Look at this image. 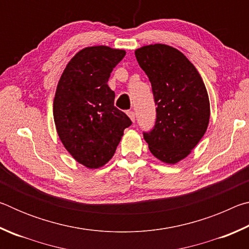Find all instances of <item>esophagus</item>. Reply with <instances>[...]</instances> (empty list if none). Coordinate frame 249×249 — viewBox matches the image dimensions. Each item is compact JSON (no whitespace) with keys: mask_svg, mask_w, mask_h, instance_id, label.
I'll use <instances>...</instances> for the list:
<instances>
[{"mask_svg":"<svg viewBox=\"0 0 249 249\" xmlns=\"http://www.w3.org/2000/svg\"><path fill=\"white\" fill-rule=\"evenodd\" d=\"M127 115H128V117L130 119V121L135 122V113L133 111H128L127 112Z\"/></svg>","mask_w":249,"mask_h":249,"instance_id":"1","label":"esophagus"}]
</instances>
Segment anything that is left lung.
I'll use <instances>...</instances> for the list:
<instances>
[{"label":"left lung","mask_w":249,"mask_h":249,"mask_svg":"<svg viewBox=\"0 0 249 249\" xmlns=\"http://www.w3.org/2000/svg\"><path fill=\"white\" fill-rule=\"evenodd\" d=\"M135 56L149 78L157 104L155 127L144 138L156 158L175 165L190 155L208 129V91L196 67L171 46H142Z\"/></svg>","instance_id":"obj_1"}]
</instances>
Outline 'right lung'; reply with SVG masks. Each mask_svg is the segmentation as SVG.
Returning <instances> with one entry per match:
<instances>
[{
    "instance_id": "1",
    "label": "right lung",
    "mask_w": 249,
    "mask_h": 249,
    "mask_svg": "<svg viewBox=\"0 0 249 249\" xmlns=\"http://www.w3.org/2000/svg\"><path fill=\"white\" fill-rule=\"evenodd\" d=\"M124 49L108 46L83 48L71 58L59 79L53 121L62 145L89 169L108 162L132 121L114 107L107 81L124 58Z\"/></svg>"
}]
</instances>
